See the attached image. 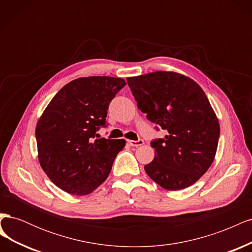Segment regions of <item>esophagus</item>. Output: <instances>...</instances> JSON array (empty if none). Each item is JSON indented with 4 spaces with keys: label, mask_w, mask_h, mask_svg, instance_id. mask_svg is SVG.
<instances>
[{
    "label": "esophagus",
    "mask_w": 252,
    "mask_h": 252,
    "mask_svg": "<svg viewBox=\"0 0 252 252\" xmlns=\"http://www.w3.org/2000/svg\"><path fill=\"white\" fill-rule=\"evenodd\" d=\"M129 145L132 147H139V146H142V145L144 144V141L143 140H138V141H128Z\"/></svg>",
    "instance_id": "34e87169"
}]
</instances>
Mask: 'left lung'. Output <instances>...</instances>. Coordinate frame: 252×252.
Returning a JSON list of instances; mask_svg holds the SVG:
<instances>
[{
    "mask_svg": "<svg viewBox=\"0 0 252 252\" xmlns=\"http://www.w3.org/2000/svg\"><path fill=\"white\" fill-rule=\"evenodd\" d=\"M128 86L147 119L166 130L150 143L155 158L145 171L166 190L193 185L208 170L220 138L219 120L203 89L172 71L127 78Z\"/></svg>",
    "mask_w": 252,
    "mask_h": 252,
    "instance_id": "8db88e82",
    "label": "left lung"
}]
</instances>
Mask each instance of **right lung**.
I'll list each match as a JSON object with an SVG mask.
<instances>
[{
  "mask_svg": "<svg viewBox=\"0 0 252 252\" xmlns=\"http://www.w3.org/2000/svg\"><path fill=\"white\" fill-rule=\"evenodd\" d=\"M126 85L112 77L73 80L53 96L35 127L37 158L53 184L85 195L108 178L125 140L98 139L109 103Z\"/></svg>",
  "mask_w": 252,
  "mask_h": 252,
  "instance_id": "obj_1",
  "label": "right lung"
}]
</instances>
